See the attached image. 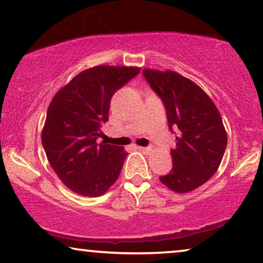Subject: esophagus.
<instances>
[{"label":"esophagus","instance_id":"1","mask_svg":"<svg viewBox=\"0 0 263 263\" xmlns=\"http://www.w3.org/2000/svg\"><path fill=\"white\" fill-rule=\"evenodd\" d=\"M138 149L141 152H144V153H148L149 151H151V148H149V147H143V146H139Z\"/></svg>","mask_w":263,"mask_h":263}]
</instances>
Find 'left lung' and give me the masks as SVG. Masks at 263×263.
Returning a JSON list of instances; mask_svg holds the SVG:
<instances>
[{
    "mask_svg": "<svg viewBox=\"0 0 263 263\" xmlns=\"http://www.w3.org/2000/svg\"><path fill=\"white\" fill-rule=\"evenodd\" d=\"M151 89L164 104L171 132L177 130L171 149L172 170L159 179L177 193L205 184L219 168L227 146V133L218 109L201 87L174 71L144 69Z\"/></svg>",
    "mask_w": 263,
    "mask_h": 263,
    "instance_id": "obj_1",
    "label": "left lung"
}]
</instances>
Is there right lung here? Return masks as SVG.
Instances as JSON below:
<instances>
[{
    "label": "right lung",
    "instance_id": "obj_1",
    "mask_svg": "<svg viewBox=\"0 0 263 263\" xmlns=\"http://www.w3.org/2000/svg\"><path fill=\"white\" fill-rule=\"evenodd\" d=\"M139 72L133 66L86 69L50 103L42 144L58 178L74 193L99 197L118 179L127 153L97 139L109 120L112 96Z\"/></svg>",
    "mask_w": 263,
    "mask_h": 263
}]
</instances>
